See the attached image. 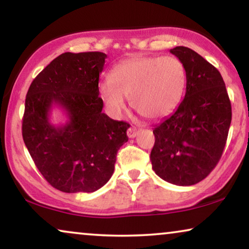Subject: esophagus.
<instances>
[{
	"label": "esophagus",
	"mask_w": 249,
	"mask_h": 249,
	"mask_svg": "<svg viewBox=\"0 0 249 249\" xmlns=\"http://www.w3.org/2000/svg\"><path fill=\"white\" fill-rule=\"evenodd\" d=\"M138 133H139V130H138L137 127H134V126H132V127H130L127 130V137L130 138V139L137 137Z\"/></svg>",
	"instance_id": "1"
}]
</instances>
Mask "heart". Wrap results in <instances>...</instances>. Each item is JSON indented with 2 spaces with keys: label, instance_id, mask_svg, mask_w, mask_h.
Returning <instances> with one entry per match:
<instances>
[{
  "label": "heart",
  "instance_id": "heart-1",
  "mask_svg": "<svg viewBox=\"0 0 249 249\" xmlns=\"http://www.w3.org/2000/svg\"><path fill=\"white\" fill-rule=\"evenodd\" d=\"M185 84V67L174 55L134 57L112 69L110 81L99 85V95L114 116L124 110L126 98L141 116L159 119L180 104Z\"/></svg>",
  "mask_w": 249,
  "mask_h": 249
}]
</instances>
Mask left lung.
<instances>
[{"label": "left lung", "instance_id": "1", "mask_svg": "<svg viewBox=\"0 0 249 249\" xmlns=\"http://www.w3.org/2000/svg\"><path fill=\"white\" fill-rule=\"evenodd\" d=\"M187 71L184 99L154 128L152 170L177 185L204 180L216 166L227 143L231 102L220 71L185 46L170 50Z\"/></svg>", "mask_w": 249, "mask_h": 249}]
</instances>
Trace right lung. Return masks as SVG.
Returning a JSON list of instances; mask_svg holds the SVG:
<instances>
[{"instance_id":"add662e5","label":"right lung","mask_w":249,"mask_h":249,"mask_svg":"<svg viewBox=\"0 0 249 249\" xmlns=\"http://www.w3.org/2000/svg\"><path fill=\"white\" fill-rule=\"evenodd\" d=\"M102 52H66L52 60L29 86L22 139L43 178L62 192H93L114 173L116 155L130 124L102 112L99 75ZM53 104L66 111L60 127L49 123Z\"/></svg>"}]
</instances>
